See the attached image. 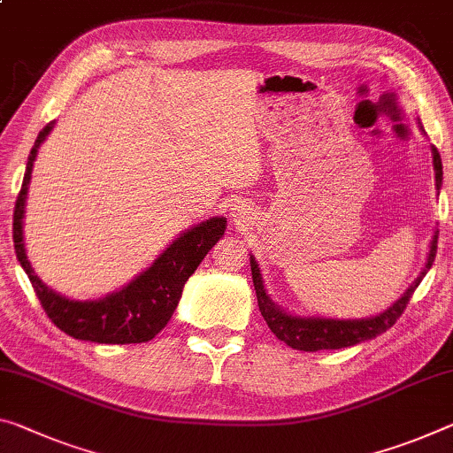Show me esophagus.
Segmentation results:
<instances>
[{
  "label": "esophagus",
  "mask_w": 453,
  "mask_h": 453,
  "mask_svg": "<svg viewBox=\"0 0 453 453\" xmlns=\"http://www.w3.org/2000/svg\"><path fill=\"white\" fill-rule=\"evenodd\" d=\"M229 218L234 219L235 226H243L250 219H254V210L248 203H243V201H238V203L229 207Z\"/></svg>",
  "instance_id": "esophagus-1"
}]
</instances>
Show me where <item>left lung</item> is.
I'll return each mask as SVG.
<instances>
[{"label": "left lung", "instance_id": "1", "mask_svg": "<svg viewBox=\"0 0 453 453\" xmlns=\"http://www.w3.org/2000/svg\"><path fill=\"white\" fill-rule=\"evenodd\" d=\"M418 125L423 133V127L419 120ZM432 155H434V171H435V189H437V196H440L441 181H443V167H441V157L434 145H432ZM435 252H437V232L434 234L432 242H429L426 265H423L419 276L413 280V284L409 286V288L401 294V298L395 300L387 311L367 319L298 317V314L286 312L284 308H280L274 300L268 296V292H265L260 264L256 262L254 256H250V265H252V280H254V290L257 296V306H260L262 317L265 322H268L272 333L292 349L306 350V353H317V350L355 347L358 342L371 341L375 339V336L387 333V330L397 322L401 314H403L411 294L415 292V288H418L423 276L429 272V268H432V264L435 260Z\"/></svg>", "mask_w": 453, "mask_h": 453}]
</instances>
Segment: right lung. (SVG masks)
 <instances>
[{"mask_svg":"<svg viewBox=\"0 0 453 453\" xmlns=\"http://www.w3.org/2000/svg\"><path fill=\"white\" fill-rule=\"evenodd\" d=\"M54 120L42 128L26 163V175L13 211V248L18 262L30 278L48 319L72 339L98 344L147 342L161 333L173 317L181 300L183 286L197 270L207 252L224 238L226 218H210L185 229L155 257L147 270L134 276L123 288L96 300H72L54 292L35 274L26 254L24 215L27 188L32 181L34 161L46 136L52 133Z\"/></svg>","mask_w":453,"mask_h":453,"instance_id":"1","label":"right lung"}]
</instances>
